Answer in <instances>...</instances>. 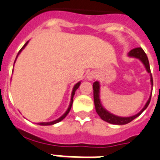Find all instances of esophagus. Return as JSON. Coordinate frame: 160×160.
Returning <instances> with one entry per match:
<instances>
[{"label": "esophagus", "instance_id": "1", "mask_svg": "<svg viewBox=\"0 0 160 160\" xmlns=\"http://www.w3.org/2000/svg\"><path fill=\"white\" fill-rule=\"evenodd\" d=\"M96 76V74L94 73L93 72H88V74H87V76H86V79H87V80H92L94 78H95Z\"/></svg>", "mask_w": 160, "mask_h": 160}]
</instances>
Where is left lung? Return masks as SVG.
Wrapping results in <instances>:
<instances>
[{
	"mask_svg": "<svg viewBox=\"0 0 160 160\" xmlns=\"http://www.w3.org/2000/svg\"><path fill=\"white\" fill-rule=\"evenodd\" d=\"M128 56L131 57V58H135L141 61L142 64L145 67L146 70L148 73L151 75V89L153 88V79H152V76L151 73V69H150V64L149 61L147 59V56L144 51L142 49L141 47H138V48H134V49L131 50L128 53ZM92 88H93V99H94V105H95L96 111H97V114L99 115L100 118L105 122H109L110 124L113 125H125L127 124L136 118H138L140 114H141L144 110L147 108L148 105H149L150 101H151V94H152V91L151 92V95H150L149 99L147 101L146 105L142 109L140 112H138L137 114L133 115L130 117H120L117 116V115L111 113L110 112L107 110L101 104V99H100V83L99 81H95L92 84Z\"/></svg>",
	"mask_w": 160,
	"mask_h": 160,
	"instance_id": "8db88e82",
	"label": "left lung"
}]
</instances>
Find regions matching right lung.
Returning a JSON list of instances; mask_svg holds the SVG:
<instances>
[{
	"label": "right lung",
	"instance_id": "right-lung-1",
	"mask_svg": "<svg viewBox=\"0 0 160 160\" xmlns=\"http://www.w3.org/2000/svg\"><path fill=\"white\" fill-rule=\"evenodd\" d=\"M28 42H29V41L26 42V43H25V45L22 47V49H21L20 51H19L18 54V55H17V57H16V59H15V61H14V63H15V62H16L17 59H18V57L19 54H20L21 52H22V50L24 49L25 47H26V46H27V44H28ZM80 83H81V82L79 81L78 83H76V84L74 85V87H73V89H72V96H71L70 104H69L68 108V109H67V110H66V112H65V113H63V114L62 115V116H61L60 118H59L56 119V120H55V121H52V122H38V123H37V124L40 125V126H51V125L56 124V123H58V122H61V121L63 120V119H64V118H65V117H66L67 115H68V113H69V111L71 110V108H72V102H73V97H74L75 92H76V89H78V88H79V87H80Z\"/></svg>",
	"mask_w": 160,
	"mask_h": 160
}]
</instances>
